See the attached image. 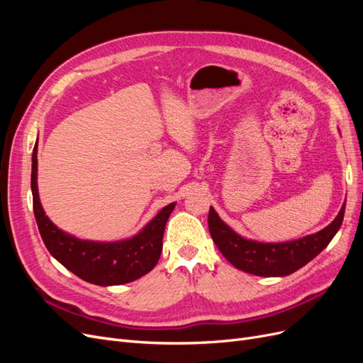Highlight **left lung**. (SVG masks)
I'll list each match as a JSON object with an SVG mask.
<instances>
[{
    "instance_id": "left-lung-1",
    "label": "left lung",
    "mask_w": 363,
    "mask_h": 363,
    "mask_svg": "<svg viewBox=\"0 0 363 363\" xmlns=\"http://www.w3.org/2000/svg\"><path fill=\"white\" fill-rule=\"evenodd\" d=\"M344 212L345 203L335 221L321 232L280 244H263L239 236L218 216L213 207L208 211L207 223L213 242L233 267L260 277H283L320 255L342 224Z\"/></svg>"
}]
</instances>
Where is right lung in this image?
<instances>
[{"label": "right lung", "instance_id": "right-lung-1", "mask_svg": "<svg viewBox=\"0 0 363 363\" xmlns=\"http://www.w3.org/2000/svg\"><path fill=\"white\" fill-rule=\"evenodd\" d=\"M33 211L43 244L62 265L86 281L112 286L124 284L145 276L156 267L162 252L164 225L174 203L162 211L142 228V232L118 242H92L62 232L43 212L38 194V142L31 157Z\"/></svg>", "mask_w": 363, "mask_h": 363}]
</instances>
